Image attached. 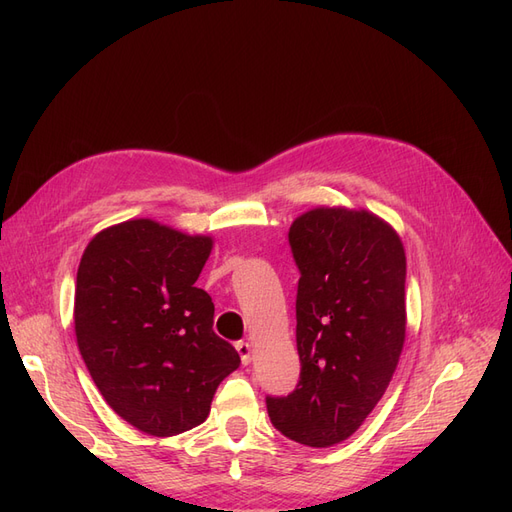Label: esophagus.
I'll list each match as a JSON object with an SVG mask.
<instances>
[{"label":"esophagus","mask_w":512,"mask_h":512,"mask_svg":"<svg viewBox=\"0 0 512 512\" xmlns=\"http://www.w3.org/2000/svg\"><path fill=\"white\" fill-rule=\"evenodd\" d=\"M235 348H237V352L241 356V363L243 365H247V363L252 361V344L250 342H237Z\"/></svg>","instance_id":"1"}]
</instances>
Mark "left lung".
I'll use <instances>...</instances> for the list:
<instances>
[{"instance_id": "8db88e82", "label": "left lung", "mask_w": 512, "mask_h": 512, "mask_svg": "<svg viewBox=\"0 0 512 512\" xmlns=\"http://www.w3.org/2000/svg\"><path fill=\"white\" fill-rule=\"evenodd\" d=\"M301 271L297 350L301 380L267 397L275 429L329 448L348 440L382 399L406 342V252L376 213L316 207L292 222Z\"/></svg>"}]
</instances>
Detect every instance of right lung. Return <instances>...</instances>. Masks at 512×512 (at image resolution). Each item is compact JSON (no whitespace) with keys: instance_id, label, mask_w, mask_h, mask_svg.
Masks as SVG:
<instances>
[{"instance_id":"obj_1","label":"right lung","mask_w":512,"mask_h":512,"mask_svg":"<svg viewBox=\"0 0 512 512\" xmlns=\"http://www.w3.org/2000/svg\"><path fill=\"white\" fill-rule=\"evenodd\" d=\"M213 237L149 218L100 230L74 290V333L98 391L123 421L156 438L209 416L241 359L213 333V301L196 280Z\"/></svg>"}]
</instances>
